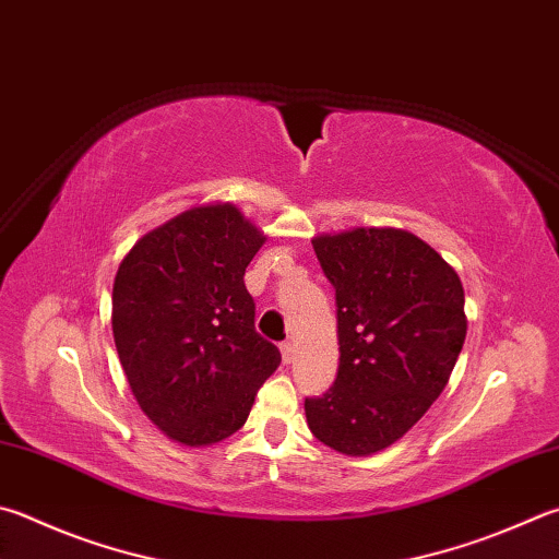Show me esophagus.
<instances>
[{"label": "esophagus", "instance_id": "1", "mask_svg": "<svg viewBox=\"0 0 559 559\" xmlns=\"http://www.w3.org/2000/svg\"><path fill=\"white\" fill-rule=\"evenodd\" d=\"M281 354H283V364H290L293 361V354H296V347H293L290 342H283L281 344Z\"/></svg>", "mask_w": 559, "mask_h": 559}]
</instances>
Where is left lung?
<instances>
[{"instance_id":"obj_1","label":"left lung","mask_w":559,"mask_h":559,"mask_svg":"<svg viewBox=\"0 0 559 559\" xmlns=\"http://www.w3.org/2000/svg\"><path fill=\"white\" fill-rule=\"evenodd\" d=\"M312 249L337 300L340 369L328 393L306 399L308 428L342 454H377L450 381L466 337L462 281L405 229L320 235Z\"/></svg>"}]
</instances>
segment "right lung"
I'll use <instances>...</instances> for the list:
<instances>
[{"label":"right lung","mask_w":559,"mask_h":559,"mask_svg":"<svg viewBox=\"0 0 559 559\" xmlns=\"http://www.w3.org/2000/svg\"><path fill=\"white\" fill-rule=\"evenodd\" d=\"M263 231L231 202L200 205L146 231L121 259L111 332L148 420L186 448L227 440L281 364L253 328L245 286Z\"/></svg>","instance_id":"add662e5"}]
</instances>
